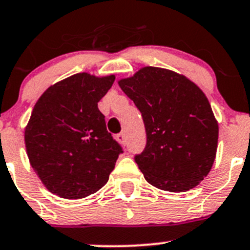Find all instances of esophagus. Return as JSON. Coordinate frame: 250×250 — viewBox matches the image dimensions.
<instances>
[{
    "mask_svg": "<svg viewBox=\"0 0 250 250\" xmlns=\"http://www.w3.org/2000/svg\"><path fill=\"white\" fill-rule=\"evenodd\" d=\"M117 141L119 142L120 144H123V146H125L126 144V137H125V133L122 132L119 133V135H117Z\"/></svg>",
    "mask_w": 250,
    "mask_h": 250,
    "instance_id": "obj_1",
    "label": "esophagus"
}]
</instances>
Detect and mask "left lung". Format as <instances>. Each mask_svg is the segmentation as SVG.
<instances>
[{
	"instance_id": "8db88e82",
	"label": "left lung",
	"mask_w": 250,
	"mask_h": 250,
	"mask_svg": "<svg viewBox=\"0 0 250 250\" xmlns=\"http://www.w3.org/2000/svg\"><path fill=\"white\" fill-rule=\"evenodd\" d=\"M143 117L146 146L135 157L150 185L168 192L194 188L210 173L218 122L203 90L184 75L144 66L118 81Z\"/></svg>"
}]
</instances>
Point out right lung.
<instances>
[{"label":"right lung","mask_w":250,"mask_h":250,"mask_svg":"<svg viewBox=\"0 0 250 250\" xmlns=\"http://www.w3.org/2000/svg\"><path fill=\"white\" fill-rule=\"evenodd\" d=\"M114 75L80 72L50 85L25 127L32 168L42 185L64 199H82L107 184L122 146L107 131L98 103Z\"/></svg>","instance_id":"right-lung-1"}]
</instances>
